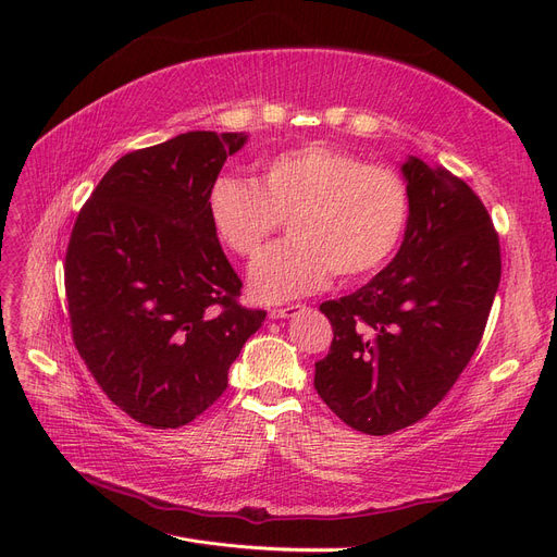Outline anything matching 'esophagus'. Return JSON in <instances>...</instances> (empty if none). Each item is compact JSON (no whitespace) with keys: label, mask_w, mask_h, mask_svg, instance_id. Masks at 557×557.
<instances>
[{"label":"esophagus","mask_w":557,"mask_h":557,"mask_svg":"<svg viewBox=\"0 0 557 557\" xmlns=\"http://www.w3.org/2000/svg\"><path fill=\"white\" fill-rule=\"evenodd\" d=\"M305 307L301 305H288V307H274V309H269V318H290V315H295L297 311H301Z\"/></svg>","instance_id":"esophagus-1"}]
</instances>
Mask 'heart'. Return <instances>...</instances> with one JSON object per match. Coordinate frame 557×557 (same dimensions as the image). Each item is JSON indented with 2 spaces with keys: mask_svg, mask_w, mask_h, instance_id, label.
Instances as JSON below:
<instances>
[{
  "mask_svg": "<svg viewBox=\"0 0 557 557\" xmlns=\"http://www.w3.org/2000/svg\"><path fill=\"white\" fill-rule=\"evenodd\" d=\"M207 207L215 239L237 258L256 256L288 218L293 239L267 248L250 267L252 295L281 301L320 290L332 274H376L407 230L409 188L393 166L305 144L267 158L258 183L215 178Z\"/></svg>",
  "mask_w": 557,
  "mask_h": 557,
  "instance_id": "heart-1",
  "label": "heart"
}]
</instances>
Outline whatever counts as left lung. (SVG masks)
<instances>
[{
    "label": "left lung",
    "mask_w": 557,
    "mask_h": 557,
    "mask_svg": "<svg viewBox=\"0 0 557 557\" xmlns=\"http://www.w3.org/2000/svg\"><path fill=\"white\" fill-rule=\"evenodd\" d=\"M409 223L393 262L320 305L334 339L313 385L346 425L393 434L440 404L481 342L502 276L499 237L479 195L409 158Z\"/></svg>",
    "instance_id": "8db88e82"
}]
</instances>
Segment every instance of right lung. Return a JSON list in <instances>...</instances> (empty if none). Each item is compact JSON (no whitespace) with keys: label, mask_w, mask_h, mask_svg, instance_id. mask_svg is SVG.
Here are the masks:
<instances>
[{"label":"right lung","mask_w":557,"mask_h":557,"mask_svg":"<svg viewBox=\"0 0 557 557\" xmlns=\"http://www.w3.org/2000/svg\"><path fill=\"white\" fill-rule=\"evenodd\" d=\"M237 132H185L123 156L81 207L64 256L72 339L104 395L137 423L188 425L225 393L267 311L209 221V190Z\"/></svg>","instance_id":"right-lung-1"}]
</instances>
